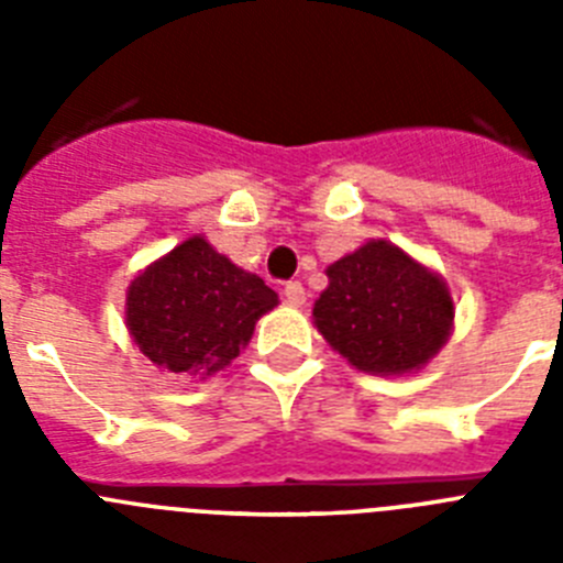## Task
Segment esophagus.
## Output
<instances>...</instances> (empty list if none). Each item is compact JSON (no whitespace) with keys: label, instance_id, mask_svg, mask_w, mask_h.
<instances>
[{"label":"esophagus","instance_id":"obj_1","mask_svg":"<svg viewBox=\"0 0 563 563\" xmlns=\"http://www.w3.org/2000/svg\"><path fill=\"white\" fill-rule=\"evenodd\" d=\"M285 298H287V305H292V307L305 305L307 292H305V287H301V282H287V285H285Z\"/></svg>","mask_w":563,"mask_h":563}]
</instances>
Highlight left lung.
I'll list each match as a JSON object with an SVG mask.
<instances>
[{
	"mask_svg": "<svg viewBox=\"0 0 563 563\" xmlns=\"http://www.w3.org/2000/svg\"><path fill=\"white\" fill-rule=\"evenodd\" d=\"M330 285L312 324L332 350L366 375H415L449 343V282L389 239H369L327 267Z\"/></svg>",
	"mask_w": 563,
	"mask_h": 563,
	"instance_id": "left-lung-1",
	"label": "left lung"
}]
</instances>
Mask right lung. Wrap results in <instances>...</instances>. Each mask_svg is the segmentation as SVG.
Here are the masks:
<instances>
[{
	"mask_svg": "<svg viewBox=\"0 0 563 563\" xmlns=\"http://www.w3.org/2000/svg\"><path fill=\"white\" fill-rule=\"evenodd\" d=\"M273 307L276 290L194 233L132 278L123 316L157 369L206 380L231 366Z\"/></svg>",
	"mask_w": 563,
	"mask_h": 563,
	"instance_id": "add662e5",
	"label": "right lung"
}]
</instances>
